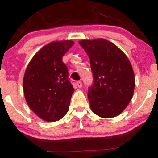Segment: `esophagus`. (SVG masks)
I'll return each mask as SVG.
<instances>
[{"label": "esophagus", "mask_w": 158, "mask_h": 158, "mask_svg": "<svg viewBox=\"0 0 158 158\" xmlns=\"http://www.w3.org/2000/svg\"><path fill=\"white\" fill-rule=\"evenodd\" d=\"M76 85L78 86V88H82V83L81 81H77L76 82Z\"/></svg>", "instance_id": "1"}]
</instances>
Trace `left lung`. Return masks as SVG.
Returning a JSON list of instances; mask_svg holds the SVG:
<instances>
[{
    "label": "left lung",
    "mask_w": 158,
    "mask_h": 158,
    "mask_svg": "<svg viewBox=\"0 0 158 158\" xmlns=\"http://www.w3.org/2000/svg\"><path fill=\"white\" fill-rule=\"evenodd\" d=\"M90 58L94 82L88 98L94 113L103 118L120 115L133 98L135 76L129 59L104 39L79 42Z\"/></svg>",
    "instance_id": "1"
}]
</instances>
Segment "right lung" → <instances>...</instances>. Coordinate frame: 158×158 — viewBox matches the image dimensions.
<instances>
[{
  "label": "right lung",
  "instance_id": "1",
  "mask_svg": "<svg viewBox=\"0 0 158 158\" xmlns=\"http://www.w3.org/2000/svg\"><path fill=\"white\" fill-rule=\"evenodd\" d=\"M72 40L48 43L34 55L26 68L23 91L31 110L46 121L61 119L69 110L74 88L62 58Z\"/></svg>",
  "mask_w": 158,
  "mask_h": 158
}]
</instances>
